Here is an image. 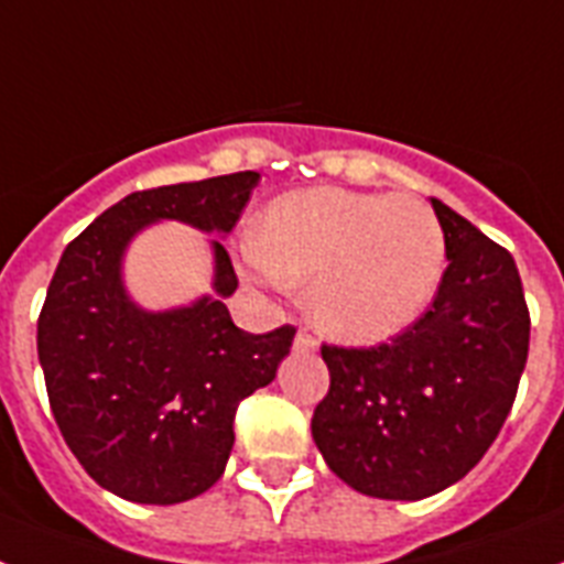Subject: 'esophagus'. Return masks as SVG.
<instances>
[{
  "mask_svg": "<svg viewBox=\"0 0 564 564\" xmlns=\"http://www.w3.org/2000/svg\"><path fill=\"white\" fill-rule=\"evenodd\" d=\"M315 347H318V341H315L313 333H306V329H297L295 350H315Z\"/></svg>",
  "mask_w": 564,
  "mask_h": 564,
  "instance_id": "obj_1",
  "label": "esophagus"
}]
</instances>
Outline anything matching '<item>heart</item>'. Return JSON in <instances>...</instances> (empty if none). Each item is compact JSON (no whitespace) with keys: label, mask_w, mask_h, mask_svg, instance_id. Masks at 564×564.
<instances>
[{"label":"heart","mask_w":564,"mask_h":564,"mask_svg":"<svg viewBox=\"0 0 564 564\" xmlns=\"http://www.w3.org/2000/svg\"><path fill=\"white\" fill-rule=\"evenodd\" d=\"M242 267L269 290L310 283V313L327 336L373 345L429 310L446 269V237L416 196L310 187L263 210Z\"/></svg>","instance_id":"b5f03b06"}]
</instances>
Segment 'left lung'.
Instances as JSON below:
<instances>
[{
    "label": "left lung",
    "mask_w": 564,
    "mask_h": 564,
    "mask_svg": "<svg viewBox=\"0 0 564 564\" xmlns=\"http://www.w3.org/2000/svg\"><path fill=\"white\" fill-rule=\"evenodd\" d=\"M446 237L429 313L377 347L324 345L329 391L313 414L327 466L361 496L420 501L464 478L501 432L528 365L516 260L432 199Z\"/></svg>",
    "instance_id": "obj_1"
}]
</instances>
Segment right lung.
Listing matches in <instances>:
<instances>
[{
  "label": "right lung",
  "mask_w": 564,
  "mask_h": 564,
  "mask_svg": "<svg viewBox=\"0 0 564 564\" xmlns=\"http://www.w3.org/2000/svg\"><path fill=\"white\" fill-rule=\"evenodd\" d=\"M260 173L135 191L68 242L36 322V356L52 414L89 478L135 505H178L226 473L240 400L269 386L295 327L254 336L223 297L237 274L223 242L214 295L150 313L123 286V251L141 228L178 219L228 235Z\"/></svg>",
  "instance_id": "obj_1"
}]
</instances>
